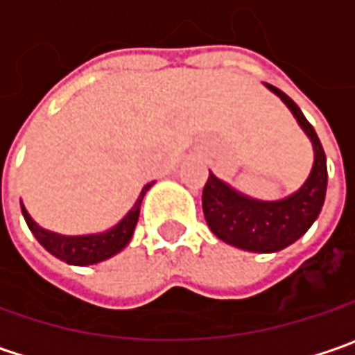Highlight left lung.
<instances>
[{
  "instance_id": "1",
  "label": "left lung",
  "mask_w": 355,
  "mask_h": 355,
  "mask_svg": "<svg viewBox=\"0 0 355 355\" xmlns=\"http://www.w3.org/2000/svg\"><path fill=\"white\" fill-rule=\"evenodd\" d=\"M265 87L286 104L308 136L314 150V164L306 182L294 193L277 201L249 198L209 171L201 198L207 225L223 243L251 252L282 251L302 237L320 215L328 185L326 154L318 134L288 94L272 85Z\"/></svg>"
}]
</instances>
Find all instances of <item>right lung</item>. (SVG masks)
<instances>
[{"instance_id":"obj_1","label":"right lung","mask_w":355,"mask_h":355,"mask_svg":"<svg viewBox=\"0 0 355 355\" xmlns=\"http://www.w3.org/2000/svg\"><path fill=\"white\" fill-rule=\"evenodd\" d=\"M154 185V182L148 185H144L140 196L136 199V203L130 209L116 225L106 229L103 233H92V235H59L47 231L41 225H37L33 221V217L27 213L25 205L21 203V213L25 217V223L31 229V233L35 239L47 249L53 257L64 261L67 265L75 266H89L103 263L106 259L114 257L116 252H120L130 243V239L134 235V229L138 223L140 217V205L142 199L146 196V191Z\"/></svg>"}]
</instances>
